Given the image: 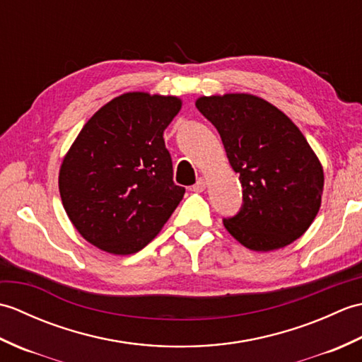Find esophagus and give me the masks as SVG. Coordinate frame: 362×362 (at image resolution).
Segmentation results:
<instances>
[{
	"instance_id": "esophagus-1",
	"label": "esophagus",
	"mask_w": 362,
	"mask_h": 362,
	"mask_svg": "<svg viewBox=\"0 0 362 362\" xmlns=\"http://www.w3.org/2000/svg\"><path fill=\"white\" fill-rule=\"evenodd\" d=\"M204 189H205V180L201 177V179H197L194 185L191 187V191H196V193H202Z\"/></svg>"
}]
</instances>
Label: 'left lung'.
Segmentation results:
<instances>
[{"label": "left lung", "instance_id": "1", "mask_svg": "<svg viewBox=\"0 0 362 362\" xmlns=\"http://www.w3.org/2000/svg\"><path fill=\"white\" fill-rule=\"evenodd\" d=\"M196 107L216 127L240 174L243 205L235 216L222 219L228 233L258 252L302 236L320 209L324 171L298 127L252 95L204 96Z\"/></svg>", "mask_w": 362, "mask_h": 362}]
</instances>
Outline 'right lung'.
I'll list each match as a JSON object with an SVG mask.
<instances>
[{
  "label": "right lung",
  "mask_w": 362,
  "mask_h": 362,
  "mask_svg": "<svg viewBox=\"0 0 362 362\" xmlns=\"http://www.w3.org/2000/svg\"><path fill=\"white\" fill-rule=\"evenodd\" d=\"M180 99L126 93L99 109L64 158L59 189L78 232L129 255L148 245L185 194L173 180L163 132Z\"/></svg>",
  "instance_id": "right-lung-1"
}]
</instances>
